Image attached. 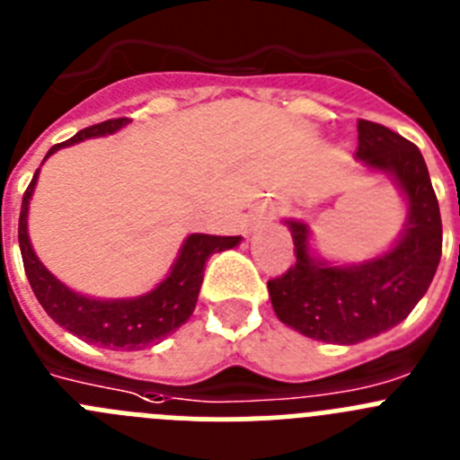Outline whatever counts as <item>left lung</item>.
Segmentation results:
<instances>
[{
    "label": "left lung",
    "mask_w": 460,
    "mask_h": 460,
    "mask_svg": "<svg viewBox=\"0 0 460 460\" xmlns=\"http://www.w3.org/2000/svg\"><path fill=\"white\" fill-rule=\"evenodd\" d=\"M356 159L387 172L408 205L394 246L362 264H331L310 252V230L288 218L296 262L269 280L278 319L301 335L358 344L385 332L427 294L442 255V221L429 168L415 143L372 120H358Z\"/></svg>",
    "instance_id": "obj_1"
}]
</instances>
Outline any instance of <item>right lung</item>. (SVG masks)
<instances>
[{
    "mask_svg": "<svg viewBox=\"0 0 460 460\" xmlns=\"http://www.w3.org/2000/svg\"><path fill=\"white\" fill-rule=\"evenodd\" d=\"M128 123V118H113V120H104L100 125H91V128L75 134L73 138L49 147L45 159L57 153L58 147L75 146L84 138L107 137V134L125 128ZM38 172H40V168L33 172L31 184L24 191L22 209H20L18 239L24 271H27L29 285H31L38 303L45 307V313L58 326H63L88 344L137 351V349L162 342L164 337L178 331L191 317L202 285V271H205V262L209 260V255L234 248L242 242V237L189 234L180 248L178 260L172 262L171 273L159 282L153 292L137 298H113V301L111 298L104 301V298L84 296V294L66 288L57 276H52L45 269V264L38 260L31 242H29V200H31L33 189H36Z\"/></svg>",
    "mask_w": 460,
    "mask_h": 460,
    "instance_id": "add662e5",
    "label": "right lung"
}]
</instances>
